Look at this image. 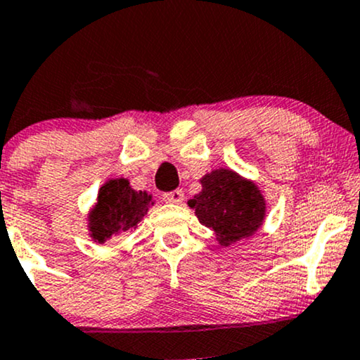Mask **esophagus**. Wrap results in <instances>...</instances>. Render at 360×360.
<instances>
[{"label": "esophagus", "mask_w": 360, "mask_h": 360, "mask_svg": "<svg viewBox=\"0 0 360 360\" xmlns=\"http://www.w3.org/2000/svg\"><path fill=\"white\" fill-rule=\"evenodd\" d=\"M164 201H166V203H171V205L183 203V201H184L183 189H176V191L166 193V194H164Z\"/></svg>", "instance_id": "34e87169"}]
</instances>
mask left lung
<instances>
[{
	"label": "left lung",
	"instance_id": "left-lung-1",
	"mask_svg": "<svg viewBox=\"0 0 360 360\" xmlns=\"http://www.w3.org/2000/svg\"><path fill=\"white\" fill-rule=\"evenodd\" d=\"M201 191L188 201L201 225L214 232L221 247L245 240L266 220V198L255 181L220 167L200 179Z\"/></svg>",
	"mask_w": 360,
	"mask_h": 360
}]
</instances>
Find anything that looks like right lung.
I'll return each mask as SVG.
<instances>
[{
	"label": "right lung",
	"mask_w": 360,
	"mask_h": 360,
	"mask_svg": "<svg viewBox=\"0 0 360 360\" xmlns=\"http://www.w3.org/2000/svg\"><path fill=\"white\" fill-rule=\"evenodd\" d=\"M154 205L152 194L134 189L125 177L108 179L98 191L96 203L86 218L91 240L105 243L135 229Z\"/></svg>",
	"instance_id": "right-lung-1"
}]
</instances>
